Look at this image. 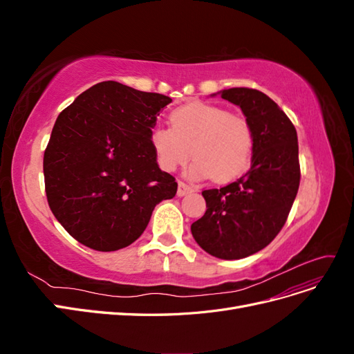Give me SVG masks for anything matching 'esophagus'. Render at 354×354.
<instances>
[{"label":"esophagus","mask_w":354,"mask_h":354,"mask_svg":"<svg viewBox=\"0 0 354 354\" xmlns=\"http://www.w3.org/2000/svg\"><path fill=\"white\" fill-rule=\"evenodd\" d=\"M196 189L194 186H189L186 183H183V181H178V189H177V195L178 196H185L187 194H192V192H195Z\"/></svg>","instance_id":"esophagus-1"}]
</instances>
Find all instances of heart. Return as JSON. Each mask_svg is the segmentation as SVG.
<instances>
[{"mask_svg": "<svg viewBox=\"0 0 354 354\" xmlns=\"http://www.w3.org/2000/svg\"><path fill=\"white\" fill-rule=\"evenodd\" d=\"M171 128L156 127L151 146L159 168L173 173L195 159L186 173L192 178L212 177L218 183L243 174L252 160L254 131L246 118L218 104L195 102L176 109Z\"/></svg>", "mask_w": 354, "mask_h": 354, "instance_id": "heart-1", "label": "heart"}]
</instances>
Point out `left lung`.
Listing matches in <instances>:
<instances>
[{
    "mask_svg": "<svg viewBox=\"0 0 354 354\" xmlns=\"http://www.w3.org/2000/svg\"><path fill=\"white\" fill-rule=\"evenodd\" d=\"M218 94L239 106L252 127L251 168L227 186L202 192L207 211L190 230L203 251L239 260L266 248L283 227L301 176L298 138L294 124L264 93L239 87Z\"/></svg>",
    "mask_w": 354,
    "mask_h": 354,
    "instance_id": "obj_1",
    "label": "left lung"
}]
</instances>
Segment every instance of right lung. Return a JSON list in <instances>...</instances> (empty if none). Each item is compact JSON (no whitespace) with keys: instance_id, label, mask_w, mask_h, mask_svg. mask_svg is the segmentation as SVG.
Returning a JSON list of instances; mask_svg holds the SVG:
<instances>
[{"instance_id":"add662e5","label":"right lung","mask_w":354,"mask_h":354,"mask_svg":"<svg viewBox=\"0 0 354 354\" xmlns=\"http://www.w3.org/2000/svg\"><path fill=\"white\" fill-rule=\"evenodd\" d=\"M168 95L104 81L63 109L44 152L51 212L73 239L116 251L145 232L160 201L176 196V178L160 171L151 133Z\"/></svg>"}]
</instances>
